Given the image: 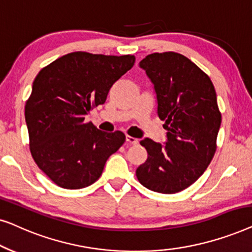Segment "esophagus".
Returning a JSON list of instances; mask_svg holds the SVG:
<instances>
[{"mask_svg": "<svg viewBox=\"0 0 252 252\" xmlns=\"http://www.w3.org/2000/svg\"><path fill=\"white\" fill-rule=\"evenodd\" d=\"M126 141L129 144H137V143H139V140L135 139V137L130 136V135H126Z\"/></svg>", "mask_w": 252, "mask_h": 252, "instance_id": "obj_1", "label": "esophagus"}]
</instances>
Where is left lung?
Instances as JSON below:
<instances>
[{
	"instance_id": "left-lung-1",
	"label": "left lung",
	"mask_w": 252,
	"mask_h": 252,
	"mask_svg": "<svg viewBox=\"0 0 252 252\" xmlns=\"http://www.w3.org/2000/svg\"><path fill=\"white\" fill-rule=\"evenodd\" d=\"M140 66L155 86L167 142L141 141L148 158L136 178L150 190L175 194L194 184L216 154L221 113L215 86L197 65L174 51L148 55Z\"/></svg>"
}]
</instances>
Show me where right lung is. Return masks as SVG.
<instances>
[{
    "label": "right lung",
    "instance_id": "add662e5",
    "mask_svg": "<svg viewBox=\"0 0 252 252\" xmlns=\"http://www.w3.org/2000/svg\"><path fill=\"white\" fill-rule=\"evenodd\" d=\"M134 63V55L74 51L37 73L25 105L30 150L54 184L65 189L93 185L125 142L123 132H103L85 116L105 102L111 86Z\"/></svg>",
    "mask_w": 252,
    "mask_h": 252
}]
</instances>
